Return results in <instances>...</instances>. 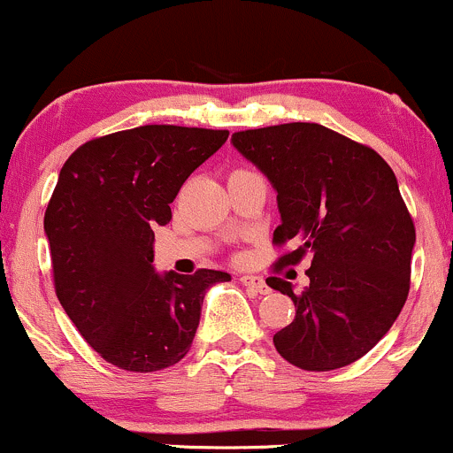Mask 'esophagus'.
I'll return each mask as SVG.
<instances>
[{
    "label": "esophagus",
    "mask_w": 453,
    "mask_h": 453,
    "mask_svg": "<svg viewBox=\"0 0 453 453\" xmlns=\"http://www.w3.org/2000/svg\"><path fill=\"white\" fill-rule=\"evenodd\" d=\"M241 283H242V286L250 288V290L257 292V295H268V286H266V281L262 280V277H257V275H242L241 277Z\"/></svg>",
    "instance_id": "34e87169"
}]
</instances>
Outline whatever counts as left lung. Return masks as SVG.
Listing matches in <instances>:
<instances>
[{
	"label": "left lung",
	"instance_id": "8db88e82",
	"mask_svg": "<svg viewBox=\"0 0 453 453\" xmlns=\"http://www.w3.org/2000/svg\"><path fill=\"white\" fill-rule=\"evenodd\" d=\"M232 143L271 180L281 226L273 242H292L275 271L310 256V286L266 283L295 303V320L273 335L288 364L329 372L355 364L380 342L411 288L415 223L395 173L379 152L314 122L250 128Z\"/></svg>",
	"mask_w": 453,
	"mask_h": 453
}]
</instances>
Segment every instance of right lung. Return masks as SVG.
I'll list each match as a JSON object with an SVG mask.
<instances>
[{
  "label": "right lung",
  "instance_id": "right-lung-1",
  "mask_svg": "<svg viewBox=\"0 0 453 453\" xmlns=\"http://www.w3.org/2000/svg\"><path fill=\"white\" fill-rule=\"evenodd\" d=\"M230 133L173 124L118 131L79 146L44 212L56 295L107 364L157 372L182 359L203 295L223 271L154 273V227L180 187Z\"/></svg>",
  "mask_w": 453,
  "mask_h": 453
}]
</instances>
